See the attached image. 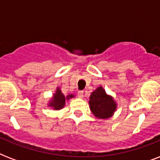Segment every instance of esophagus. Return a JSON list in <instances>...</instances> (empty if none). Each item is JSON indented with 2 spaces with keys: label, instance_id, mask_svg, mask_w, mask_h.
Returning a JSON list of instances; mask_svg holds the SVG:
<instances>
[{
  "label": "esophagus",
  "instance_id": "obj_1",
  "mask_svg": "<svg viewBox=\"0 0 160 160\" xmlns=\"http://www.w3.org/2000/svg\"><path fill=\"white\" fill-rule=\"evenodd\" d=\"M77 95L79 98H83L84 97V91H83V90H80V91H78Z\"/></svg>",
  "mask_w": 160,
  "mask_h": 160
}]
</instances>
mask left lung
Masks as SVG:
<instances>
[{
    "label": "left lung",
    "mask_w": 160,
    "mask_h": 160,
    "mask_svg": "<svg viewBox=\"0 0 160 160\" xmlns=\"http://www.w3.org/2000/svg\"><path fill=\"white\" fill-rule=\"evenodd\" d=\"M90 108L94 115L99 119H108L116 109V104L111 96L106 94L102 86L98 87L90 97Z\"/></svg>",
    "instance_id": "1"
}]
</instances>
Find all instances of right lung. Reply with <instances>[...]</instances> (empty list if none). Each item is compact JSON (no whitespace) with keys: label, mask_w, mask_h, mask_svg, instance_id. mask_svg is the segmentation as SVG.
I'll use <instances>...</instances> for the list:
<instances>
[{"label":"right lung","mask_w":160,"mask_h":160,"mask_svg":"<svg viewBox=\"0 0 160 160\" xmlns=\"http://www.w3.org/2000/svg\"><path fill=\"white\" fill-rule=\"evenodd\" d=\"M72 97H74V95H69L65 97V95L61 93V90H60V88H57L56 92H55V95H53L52 100L50 101L49 105L51 107H53L54 109H62L63 107L65 106V100H69V99H70V98Z\"/></svg>","instance_id":"add662e5"}]
</instances>
